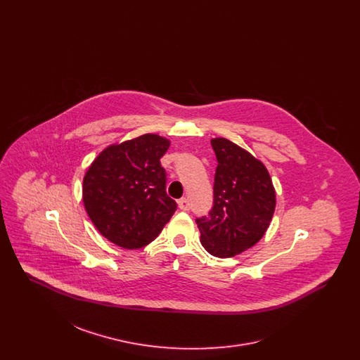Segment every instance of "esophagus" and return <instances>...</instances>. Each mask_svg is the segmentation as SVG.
<instances>
[{
  "label": "esophagus",
  "instance_id": "34e87169",
  "mask_svg": "<svg viewBox=\"0 0 360 360\" xmlns=\"http://www.w3.org/2000/svg\"><path fill=\"white\" fill-rule=\"evenodd\" d=\"M178 206H179V209H182V210H188V209H190V202H188V198H181V200L178 201Z\"/></svg>",
  "mask_w": 360,
  "mask_h": 360
}]
</instances>
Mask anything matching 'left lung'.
Masks as SVG:
<instances>
[{"label": "left lung", "mask_w": 360, "mask_h": 360, "mask_svg": "<svg viewBox=\"0 0 360 360\" xmlns=\"http://www.w3.org/2000/svg\"><path fill=\"white\" fill-rule=\"evenodd\" d=\"M217 159L213 207L195 219L201 244L219 257L251 248L267 231L275 210V190L267 169L235 143L210 140Z\"/></svg>", "instance_id": "1"}]
</instances>
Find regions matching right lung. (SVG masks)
<instances>
[{"instance_id":"1","label":"right lung","mask_w":360,"mask_h":360,"mask_svg":"<svg viewBox=\"0 0 360 360\" xmlns=\"http://www.w3.org/2000/svg\"><path fill=\"white\" fill-rule=\"evenodd\" d=\"M169 146L167 139L147 134L108 147L86 172V212L101 235L122 248L151 243L176 210L160 165Z\"/></svg>"}]
</instances>
